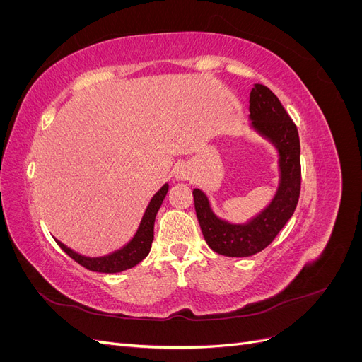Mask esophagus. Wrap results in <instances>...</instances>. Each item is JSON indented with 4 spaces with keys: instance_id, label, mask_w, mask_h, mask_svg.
<instances>
[{
    "instance_id": "1",
    "label": "esophagus",
    "mask_w": 362,
    "mask_h": 362,
    "mask_svg": "<svg viewBox=\"0 0 362 362\" xmlns=\"http://www.w3.org/2000/svg\"><path fill=\"white\" fill-rule=\"evenodd\" d=\"M192 177V169L189 166H185V164H181L177 169H175V178L180 180V181H187Z\"/></svg>"
}]
</instances>
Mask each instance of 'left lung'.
Returning <instances> with one entry per match:
<instances>
[{
    "instance_id": "left-lung-1",
    "label": "left lung",
    "mask_w": 362,
    "mask_h": 362,
    "mask_svg": "<svg viewBox=\"0 0 362 362\" xmlns=\"http://www.w3.org/2000/svg\"><path fill=\"white\" fill-rule=\"evenodd\" d=\"M252 128L272 141L279 152V187L275 198L247 223L235 225L218 218L199 189L193 190L194 210L206 245L226 257H250L266 249L293 216L300 194L299 133L278 96L255 84L249 98Z\"/></svg>"
}]
</instances>
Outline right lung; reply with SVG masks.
Masks as SVG:
<instances>
[{
  "label": "right lung",
  "mask_w": 362,
  "mask_h": 362,
  "mask_svg": "<svg viewBox=\"0 0 362 362\" xmlns=\"http://www.w3.org/2000/svg\"><path fill=\"white\" fill-rule=\"evenodd\" d=\"M168 190H169V184H164L163 187L154 194V198L151 199L133 240H131V242L125 245L122 249L113 252L110 255L98 257V258L83 257L80 254H76V252H74L72 249H69L68 246H64L62 242H59V240H56V242L74 261L78 262V264H81L87 270L100 272V273H117V272H124L127 269L134 267L149 254L152 240H154L156 216L160 210Z\"/></svg>",
  "instance_id": "add662e5"
}]
</instances>
